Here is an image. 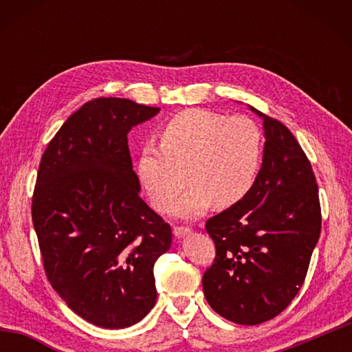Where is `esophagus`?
<instances>
[{
    "instance_id": "34e87169",
    "label": "esophagus",
    "mask_w": 352,
    "mask_h": 352,
    "mask_svg": "<svg viewBox=\"0 0 352 352\" xmlns=\"http://www.w3.org/2000/svg\"><path fill=\"white\" fill-rule=\"evenodd\" d=\"M189 231H190L189 226H175V228H174V234H175L177 237H182V236H184V234H188Z\"/></svg>"
}]
</instances>
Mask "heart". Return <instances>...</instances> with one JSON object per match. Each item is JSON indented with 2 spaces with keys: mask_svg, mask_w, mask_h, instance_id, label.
I'll return each instance as SVG.
<instances>
[{
  "mask_svg": "<svg viewBox=\"0 0 352 352\" xmlns=\"http://www.w3.org/2000/svg\"><path fill=\"white\" fill-rule=\"evenodd\" d=\"M162 146L142 147L138 177L158 211L174 208L178 217H195L214 201L230 208L253 189L262 162V132L243 115L189 109L177 113L160 133Z\"/></svg>",
  "mask_w": 352,
  "mask_h": 352,
  "instance_id": "heart-1",
  "label": "heart"
}]
</instances>
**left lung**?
<instances>
[{"label":"left lung","instance_id":"left-lung-1","mask_svg":"<svg viewBox=\"0 0 352 352\" xmlns=\"http://www.w3.org/2000/svg\"><path fill=\"white\" fill-rule=\"evenodd\" d=\"M252 110L264 119L262 168L245 199L206 220L216 258L201 279L208 305L245 326L290 305L321 231L318 184L305 151L281 121Z\"/></svg>","mask_w":352,"mask_h":352}]
</instances>
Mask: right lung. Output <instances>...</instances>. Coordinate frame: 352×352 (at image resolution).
Wrapping results in <instances>:
<instances>
[{
    "mask_svg": "<svg viewBox=\"0 0 352 352\" xmlns=\"http://www.w3.org/2000/svg\"><path fill=\"white\" fill-rule=\"evenodd\" d=\"M157 107L88 100L41 155L32 223L46 278L71 311L105 329L138 323L157 301L153 265L170 225L140 197L127 133Z\"/></svg>",
    "mask_w": 352,
    "mask_h": 352,
    "instance_id": "add662e5",
    "label": "right lung"
}]
</instances>
